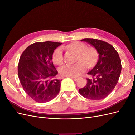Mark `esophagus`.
I'll list each match as a JSON object with an SVG mask.
<instances>
[{
  "label": "esophagus",
  "instance_id": "obj_1",
  "mask_svg": "<svg viewBox=\"0 0 135 135\" xmlns=\"http://www.w3.org/2000/svg\"><path fill=\"white\" fill-rule=\"evenodd\" d=\"M70 78L74 80H76L78 79V78H75V77H72V76H71Z\"/></svg>",
  "mask_w": 135,
  "mask_h": 135
}]
</instances>
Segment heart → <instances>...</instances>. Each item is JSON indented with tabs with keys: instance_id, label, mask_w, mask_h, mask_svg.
<instances>
[{
	"instance_id": "b5f03b06",
	"label": "heart",
	"mask_w": 135,
	"mask_h": 135,
	"mask_svg": "<svg viewBox=\"0 0 135 135\" xmlns=\"http://www.w3.org/2000/svg\"><path fill=\"white\" fill-rule=\"evenodd\" d=\"M69 50L74 51L78 55L77 61L75 64H66L60 69L61 75L66 76L75 77L79 76L88 68L95 66L99 58L98 52L93 47H87V45L79 42H74L67 46ZM54 62L58 65L62 64L64 62L63 51L61 48H59L55 51L52 56Z\"/></svg>"
}]
</instances>
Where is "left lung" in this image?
Listing matches in <instances>:
<instances>
[{
  "mask_svg": "<svg viewBox=\"0 0 135 135\" xmlns=\"http://www.w3.org/2000/svg\"><path fill=\"white\" fill-rule=\"evenodd\" d=\"M81 41L87 42L96 49L99 60L95 66L87 73L92 78L87 79V84L79 89V92L89 100L103 99L112 92L119 80L122 70L119 55L111 44L103 40L83 39Z\"/></svg>",
  "mask_w": 135,
  "mask_h": 135,
  "instance_id": "1",
  "label": "left lung"
}]
</instances>
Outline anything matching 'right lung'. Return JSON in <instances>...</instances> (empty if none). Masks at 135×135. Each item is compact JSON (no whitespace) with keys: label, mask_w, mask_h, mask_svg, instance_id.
<instances>
[{"label":"right lung","mask_w":135,"mask_h":135,"mask_svg":"<svg viewBox=\"0 0 135 135\" xmlns=\"http://www.w3.org/2000/svg\"><path fill=\"white\" fill-rule=\"evenodd\" d=\"M62 44L36 42L27 47L19 60L18 78L27 95L39 103L54 99L60 91L62 80L56 79L58 72L52 62L55 49Z\"/></svg>","instance_id":"add662e5"}]
</instances>
